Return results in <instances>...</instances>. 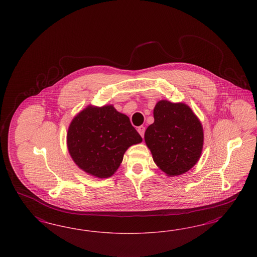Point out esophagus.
<instances>
[{
	"label": "esophagus",
	"instance_id": "1",
	"mask_svg": "<svg viewBox=\"0 0 257 257\" xmlns=\"http://www.w3.org/2000/svg\"><path fill=\"white\" fill-rule=\"evenodd\" d=\"M138 132L140 133V136L143 138L144 137V133H145V127L144 126L138 127Z\"/></svg>",
	"mask_w": 257,
	"mask_h": 257
}]
</instances>
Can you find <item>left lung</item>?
<instances>
[{
    "instance_id": "left-lung-1",
    "label": "left lung",
    "mask_w": 257,
    "mask_h": 257,
    "mask_svg": "<svg viewBox=\"0 0 257 257\" xmlns=\"http://www.w3.org/2000/svg\"><path fill=\"white\" fill-rule=\"evenodd\" d=\"M154 117L144 140L156 166L169 177L192 169L203 148V128L199 117L186 103L167 100L157 101Z\"/></svg>"
}]
</instances>
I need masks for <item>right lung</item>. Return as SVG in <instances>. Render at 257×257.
<instances>
[{
	"mask_svg": "<svg viewBox=\"0 0 257 257\" xmlns=\"http://www.w3.org/2000/svg\"><path fill=\"white\" fill-rule=\"evenodd\" d=\"M142 142L129 117L112 104L87 105L72 118L67 133L70 156L79 169L96 178L111 177L125 152Z\"/></svg>",
	"mask_w": 257,
	"mask_h": 257,
	"instance_id": "obj_1",
	"label": "right lung"
}]
</instances>
